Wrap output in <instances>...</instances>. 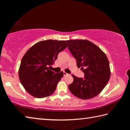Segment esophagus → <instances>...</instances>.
<instances>
[{
    "label": "esophagus",
    "instance_id": "esophagus-1",
    "mask_svg": "<svg viewBox=\"0 0 130 130\" xmlns=\"http://www.w3.org/2000/svg\"><path fill=\"white\" fill-rule=\"evenodd\" d=\"M63 76H68V74L67 73H66V72H63Z\"/></svg>",
    "mask_w": 130,
    "mask_h": 130
}]
</instances>
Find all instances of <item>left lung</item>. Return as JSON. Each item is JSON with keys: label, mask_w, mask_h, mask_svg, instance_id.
<instances>
[{"label": "left lung", "mask_w": 130, "mask_h": 130, "mask_svg": "<svg viewBox=\"0 0 130 130\" xmlns=\"http://www.w3.org/2000/svg\"><path fill=\"white\" fill-rule=\"evenodd\" d=\"M67 42L77 66L84 73L83 78L72 75L73 82L69 85V91L81 99L93 98L103 91L109 80L111 72L106 55L89 41L76 39Z\"/></svg>", "instance_id": "obj_1"}]
</instances>
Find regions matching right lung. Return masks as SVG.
<instances>
[{"mask_svg":"<svg viewBox=\"0 0 130 130\" xmlns=\"http://www.w3.org/2000/svg\"><path fill=\"white\" fill-rule=\"evenodd\" d=\"M67 46L65 41H40L28 49L22 59L19 77L31 95L43 98L53 93L63 72L55 73L49 68L54 64L60 52Z\"/></svg>","mask_w":130,"mask_h":130,"instance_id":"add662e5","label":"right lung"}]
</instances>
